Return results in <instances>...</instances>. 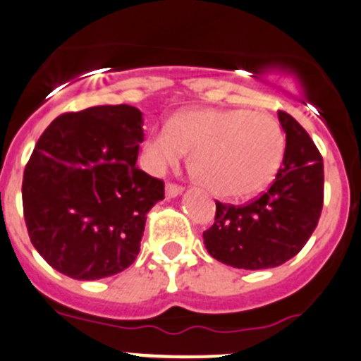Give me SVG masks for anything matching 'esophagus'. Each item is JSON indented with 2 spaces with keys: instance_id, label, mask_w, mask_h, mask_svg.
<instances>
[{
  "instance_id": "34e87169",
  "label": "esophagus",
  "mask_w": 361,
  "mask_h": 361,
  "mask_svg": "<svg viewBox=\"0 0 361 361\" xmlns=\"http://www.w3.org/2000/svg\"><path fill=\"white\" fill-rule=\"evenodd\" d=\"M182 192H184V188H180V185L166 184V188H165V196L166 197H176V196L182 195Z\"/></svg>"
}]
</instances>
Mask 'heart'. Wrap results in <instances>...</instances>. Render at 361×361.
<instances>
[{
    "mask_svg": "<svg viewBox=\"0 0 361 361\" xmlns=\"http://www.w3.org/2000/svg\"><path fill=\"white\" fill-rule=\"evenodd\" d=\"M203 184L222 197L257 195L274 180L284 160L286 137L277 120L241 108H197L173 115L151 133L142 161L153 173L184 160Z\"/></svg>",
    "mask_w": 361,
    "mask_h": 361,
    "instance_id": "obj_1",
    "label": "heart"
}]
</instances>
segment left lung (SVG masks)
I'll return each mask as SVG.
<instances>
[{"instance_id":"1","label":"left lung","mask_w":361,"mask_h":361,"mask_svg":"<svg viewBox=\"0 0 361 361\" xmlns=\"http://www.w3.org/2000/svg\"><path fill=\"white\" fill-rule=\"evenodd\" d=\"M286 133L282 166L269 191L232 207L216 201L215 224L203 232L208 253L234 269H274L296 257L319 224L324 204V161L308 133L279 111Z\"/></svg>"}]
</instances>
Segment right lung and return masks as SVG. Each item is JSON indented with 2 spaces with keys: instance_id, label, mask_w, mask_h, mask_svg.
Masks as SVG:
<instances>
[{
  "instance_id": "1",
  "label": "right lung",
  "mask_w": 361,
  "mask_h": 361,
  "mask_svg": "<svg viewBox=\"0 0 361 361\" xmlns=\"http://www.w3.org/2000/svg\"><path fill=\"white\" fill-rule=\"evenodd\" d=\"M142 123L137 108L103 104L60 115L37 141L22 182L25 226L58 272L96 281L134 263L165 191L135 165Z\"/></svg>"
}]
</instances>
